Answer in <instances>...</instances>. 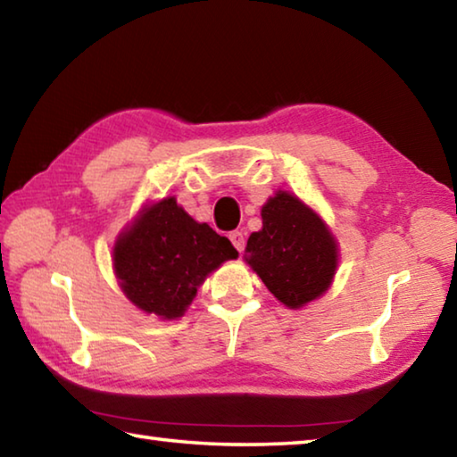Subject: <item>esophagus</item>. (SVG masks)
<instances>
[{
	"instance_id": "34e87169",
	"label": "esophagus",
	"mask_w": 457,
	"mask_h": 457,
	"mask_svg": "<svg viewBox=\"0 0 457 457\" xmlns=\"http://www.w3.org/2000/svg\"><path fill=\"white\" fill-rule=\"evenodd\" d=\"M229 242L231 244H234V247H236V250L237 252H244V247H245V237H244V234H242V231H231V234H229Z\"/></svg>"
}]
</instances>
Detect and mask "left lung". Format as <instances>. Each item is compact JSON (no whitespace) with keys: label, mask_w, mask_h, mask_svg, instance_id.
<instances>
[{"label":"left lung","mask_w":457,"mask_h":457,"mask_svg":"<svg viewBox=\"0 0 457 457\" xmlns=\"http://www.w3.org/2000/svg\"><path fill=\"white\" fill-rule=\"evenodd\" d=\"M245 262L284 306L300 308L330 288L338 245L311 207L278 191L262 207V229L247 237Z\"/></svg>","instance_id":"8db88e82"}]
</instances>
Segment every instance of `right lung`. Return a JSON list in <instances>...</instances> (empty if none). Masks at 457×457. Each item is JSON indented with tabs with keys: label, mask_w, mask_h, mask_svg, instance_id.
Returning a JSON list of instances; mask_svg holds the SVG:
<instances>
[{
	"label": "right lung",
	"mask_w": 457,
	"mask_h": 457,
	"mask_svg": "<svg viewBox=\"0 0 457 457\" xmlns=\"http://www.w3.org/2000/svg\"><path fill=\"white\" fill-rule=\"evenodd\" d=\"M236 258L229 239L193 220L175 197L145 205L112 250L125 296L163 320L183 316L210 272Z\"/></svg>",
	"instance_id": "1"
}]
</instances>
